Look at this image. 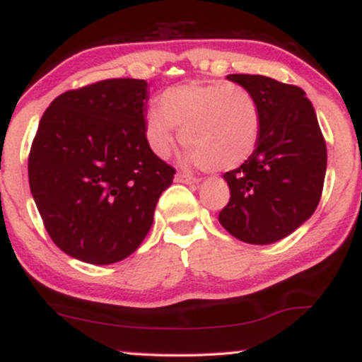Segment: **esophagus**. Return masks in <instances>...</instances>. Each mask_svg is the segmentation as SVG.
<instances>
[{
  "label": "esophagus",
  "mask_w": 362,
  "mask_h": 362,
  "mask_svg": "<svg viewBox=\"0 0 362 362\" xmlns=\"http://www.w3.org/2000/svg\"><path fill=\"white\" fill-rule=\"evenodd\" d=\"M176 181L177 182H185V185H197V182H199L197 177L191 176V175H186V173H177Z\"/></svg>",
  "instance_id": "1"
}]
</instances>
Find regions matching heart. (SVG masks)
I'll return each mask as SVG.
<instances>
[{
    "mask_svg": "<svg viewBox=\"0 0 362 362\" xmlns=\"http://www.w3.org/2000/svg\"><path fill=\"white\" fill-rule=\"evenodd\" d=\"M176 128L189 165L230 171L244 165L259 145L260 105L252 92L235 83L186 82L166 88L160 110L146 113V140L158 156L170 155Z\"/></svg>",
    "mask_w": 362,
    "mask_h": 362,
    "instance_id": "heart-1",
    "label": "heart"
}]
</instances>
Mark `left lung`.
Segmentation results:
<instances>
[{"label": "left lung", "mask_w": 362, "mask_h": 362, "mask_svg": "<svg viewBox=\"0 0 362 362\" xmlns=\"http://www.w3.org/2000/svg\"><path fill=\"white\" fill-rule=\"evenodd\" d=\"M262 112L254 155L224 180L230 199L219 222L235 239L267 245L290 235L318 207L326 175V143L305 92L265 76L230 74Z\"/></svg>", "instance_id": "obj_1"}]
</instances>
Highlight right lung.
Segmentation results:
<instances>
[{
	"mask_svg": "<svg viewBox=\"0 0 362 362\" xmlns=\"http://www.w3.org/2000/svg\"><path fill=\"white\" fill-rule=\"evenodd\" d=\"M148 98L145 81L108 78L64 92L39 122L29 187L47 234L74 259L115 264L151 229L175 170L146 140Z\"/></svg>",
	"mask_w": 362,
	"mask_h": 362,
	"instance_id": "obj_1",
	"label": "right lung"
}]
</instances>
